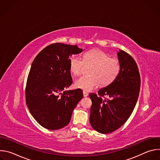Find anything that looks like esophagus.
<instances>
[{
	"label": "esophagus",
	"instance_id": "1",
	"mask_svg": "<svg viewBox=\"0 0 160 160\" xmlns=\"http://www.w3.org/2000/svg\"><path fill=\"white\" fill-rule=\"evenodd\" d=\"M83 96H84V97H87L88 95V94L87 92H85V91H83Z\"/></svg>",
	"mask_w": 160,
	"mask_h": 160
}]
</instances>
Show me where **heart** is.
<instances>
[{
    "label": "heart",
    "instance_id": "obj_1",
    "mask_svg": "<svg viewBox=\"0 0 160 160\" xmlns=\"http://www.w3.org/2000/svg\"><path fill=\"white\" fill-rule=\"evenodd\" d=\"M85 64L92 66L89 70L90 75H84L77 79L76 87L89 91L100 85L102 87L111 83L118 77L120 71L119 61L110 58L106 53L92 50L83 55V59L78 56H72L69 59V68L74 75H80Z\"/></svg>",
    "mask_w": 160,
    "mask_h": 160
}]
</instances>
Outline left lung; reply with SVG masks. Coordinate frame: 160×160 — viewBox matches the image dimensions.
I'll use <instances>...</instances> for the list:
<instances>
[{
  "mask_svg": "<svg viewBox=\"0 0 160 160\" xmlns=\"http://www.w3.org/2000/svg\"><path fill=\"white\" fill-rule=\"evenodd\" d=\"M120 71L111 83L90 93L92 101L90 123L101 133H109L121 127L128 119L138 101L141 77L138 65L127 52H118Z\"/></svg>",
  "mask_w": 160,
  "mask_h": 160,
  "instance_id": "8db88e82",
  "label": "left lung"
}]
</instances>
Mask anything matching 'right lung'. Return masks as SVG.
Returning <instances> with one entry per match:
<instances>
[{"label":"right lung","instance_id":"right-lung-1","mask_svg":"<svg viewBox=\"0 0 160 160\" xmlns=\"http://www.w3.org/2000/svg\"><path fill=\"white\" fill-rule=\"evenodd\" d=\"M82 51L77 45L52 43L32 62L27 82L26 102L33 117L45 128L54 130L66 126L83 98L80 88L64 90L73 82L70 56Z\"/></svg>","mask_w":160,"mask_h":160}]
</instances>
